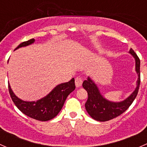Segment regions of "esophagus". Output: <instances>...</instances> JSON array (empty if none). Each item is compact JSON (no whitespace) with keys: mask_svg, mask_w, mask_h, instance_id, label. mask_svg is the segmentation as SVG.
<instances>
[{"mask_svg":"<svg viewBox=\"0 0 147 147\" xmlns=\"http://www.w3.org/2000/svg\"><path fill=\"white\" fill-rule=\"evenodd\" d=\"M75 85H76L77 87H80L81 85H82V79L81 78H79V77H78V78H75Z\"/></svg>","mask_w":147,"mask_h":147,"instance_id":"34e87169","label":"esophagus"}]
</instances>
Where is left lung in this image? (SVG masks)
Instances as JSON below:
<instances>
[{"mask_svg":"<svg viewBox=\"0 0 147 147\" xmlns=\"http://www.w3.org/2000/svg\"><path fill=\"white\" fill-rule=\"evenodd\" d=\"M129 53L135 59L138 80L135 90L124 101L113 102L106 100L100 92L95 83L90 78L83 82L82 87L88 94V99L85 103V109L87 113L94 119L99 121H106L114 119L125 112L135 100L140 85V60L131 48L130 49Z\"/></svg>","mask_w":147,"mask_h":147,"instance_id":"8db88e82","label":"left lung"}]
</instances>
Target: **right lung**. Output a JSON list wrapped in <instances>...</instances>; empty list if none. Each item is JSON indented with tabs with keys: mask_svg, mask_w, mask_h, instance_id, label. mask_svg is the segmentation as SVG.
I'll list each match as a JSON object with an SVG mask.
<instances>
[{
	"mask_svg": "<svg viewBox=\"0 0 147 147\" xmlns=\"http://www.w3.org/2000/svg\"><path fill=\"white\" fill-rule=\"evenodd\" d=\"M35 42V39L23 42L18 46L15 50L21 47L28 46ZM75 89V79L67 82L62 83L56 86L47 96L34 102H26L19 99L13 93L8 83V90L12 100L16 106L27 116L34 119L45 121L55 117L63 108L67 96Z\"/></svg>",
	"mask_w": 147,
	"mask_h": 147,
	"instance_id": "1",
	"label": "right lung"
}]
</instances>
